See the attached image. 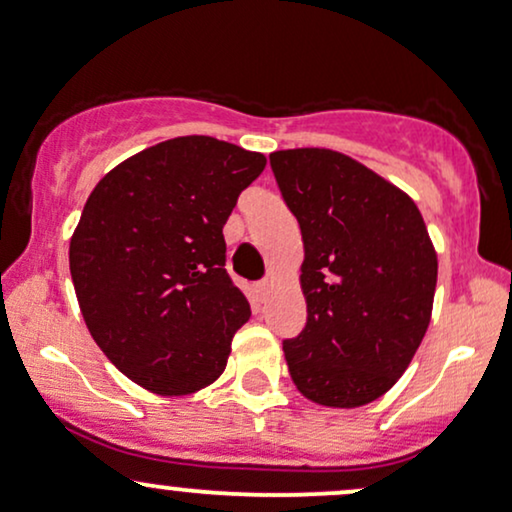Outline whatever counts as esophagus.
I'll return each mask as SVG.
<instances>
[{
	"mask_svg": "<svg viewBox=\"0 0 512 512\" xmlns=\"http://www.w3.org/2000/svg\"><path fill=\"white\" fill-rule=\"evenodd\" d=\"M268 289H270V280H268V277H266V280L258 282V292H268Z\"/></svg>",
	"mask_w": 512,
	"mask_h": 512,
	"instance_id": "obj_1",
	"label": "esophagus"
}]
</instances>
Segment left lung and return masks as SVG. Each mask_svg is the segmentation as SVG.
<instances>
[{"label": "left lung", "mask_w": 512, "mask_h": 512, "mask_svg": "<svg viewBox=\"0 0 512 512\" xmlns=\"http://www.w3.org/2000/svg\"><path fill=\"white\" fill-rule=\"evenodd\" d=\"M304 239L306 327L282 349L296 389L358 408L406 372L432 318L437 251L415 201L332 149L270 154Z\"/></svg>", "instance_id": "1"}]
</instances>
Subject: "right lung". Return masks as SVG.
<instances>
[{
  "instance_id": "add662e5",
  "label": "right lung",
  "mask_w": 512,
  "mask_h": 512,
  "mask_svg": "<svg viewBox=\"0 0 512 512\" xmlns=\"http://www.w3.org/2000/svg\"><path fill=\"white\" fill-rule=\"evenodd\" d=\"M266 156L175 137L109 170L82 208L68 261L87 330L106 358L161 396L223 375L249 320L225 270L223 225Z\"/></svg>"
}]
</instances>
